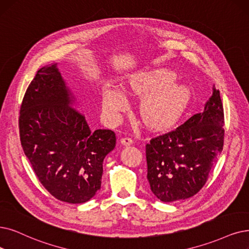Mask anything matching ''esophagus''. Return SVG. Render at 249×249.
I'll use <instances>...</instances> for the list:
<instances>
[{
	"label": "esophagus",
	"instance_id": "esophagus-1",
	"mask_svg": "<svg viewBox=\"0 0 249 249\" xmlns=\"http://www.w3.org/2000/svg\"><path fill=\"white\" fill-rule=\"evenodd\" d=\"M121 142H122V144L124 145V146H130V145H132V144L134 143L133 139L130 138V137H124V138H123L122 140H121Z\"/></svg>",
	"mask_w": 249,
	"mask_h": 249
}]
</instances>
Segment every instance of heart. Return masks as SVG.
I'll return each instance as SVG.
<instances>
[{
	"label": "heart",
	"mask_w": 249,
	"mask_h": 249,
	"mask_svg": "<svg viewBox=\"0 0 249 249\" xmlns=\"http://www.w3.org/2000/svg\"><path fill=\"white\" fill-rule=\"evenodd\" d=\"M173 79L171 72L155 71L139 74L128 83L127 90L135 94L145 95L141 105L144 123L151 127L171 124L180 114L185 95L180 86L168 85ZM103 108L109 117H115L125 105L123 92L111 86L103 89Z\"/></svg>",
	"instance_id": "heart-1"
}]
</instances>
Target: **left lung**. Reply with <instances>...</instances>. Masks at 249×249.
<instances>
[{
  "label": "left lung",
  "mask_w": 249,
  "mask_h": 249,
  "mask_svg": "<svg viewBox=\"0 0 249 249\" xmlns=\"http://www.w3.org/2000/svg\"><path fill=\"white\" fill-rule=\"evenodd\" d=\"M224 108L220 91L201 113L146 144L147 178L152 193L163 202L184 200L205 185L224 146Z\"/></svg>",
  "instance_id": "left-lung-1"
}]
</instances>
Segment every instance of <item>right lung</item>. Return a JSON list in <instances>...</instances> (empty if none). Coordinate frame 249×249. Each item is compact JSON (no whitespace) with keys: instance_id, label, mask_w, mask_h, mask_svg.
Wrapping results in <instances>:
<instances>
[{"instance_id":"add662e5","label":"right lung","mask_w":249,"mask_h":249,"mask_svg":"<svg viewBox=\"0 0 249 249\" xmlns=\"http://www.w3.org/2000/svg\"><path fill=\"white\" fill-rule=\"evenodd\" d=\"M73 103L57 64L42 67L23 97L19 133L38 181L58 200L76 204L101 188L103 160L116 136L111 130L92 132Z\"/></svg>"}]
</instances>
